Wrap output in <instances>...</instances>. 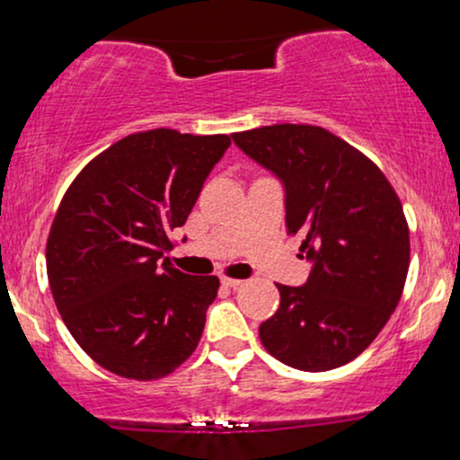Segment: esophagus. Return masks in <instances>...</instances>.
I'll use <instances>...</instances> for the list:
<instances>
[{"label": "esophagus", "mask_w": 460, "mask_h": 460, "mask_svg": "<svg viewBox=\"0 0 460 460\" xmlns=\"http://www.w3.org/2000/svg\"><path fill=\"white\" fill-rule=\"evenodd\" d=\"M223 281V285H226V288H237V285H242V279H231V277H223L220 279Z\"/></svg>", "instance_id": "obj_1"}]
</instances>
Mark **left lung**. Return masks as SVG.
<instances>
[{
    "instance_id": "1",
    "label": "left lung",
    "mask_w": 460,
    "mask_h": 460,
    "mask_svg": "<svg viewBox=\"0 0 460 460\" xmlns=\"http://www.w3.org/2000/svg\"><path fill=\"white\" fill-rule=\"evenodd\" d=\"M281 179L285 225L314 263L260 326L263 348L303 372L346 366L376 340L402 296L409 226L398 194L369 157L315 125H268L231 136Z\"/></svg>"
}]
</instances>
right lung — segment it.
<instances>
[{"label": "right lung", "instance_id": "right-lung-1", "mask_svg": "<svg viewBox=\"0 0 460 460\" xmlns=\"http://www.w3.org/2000/svg\"><path fill=\"white\" fill-rule=\"evenodd\" d=\"M225 134H131L73 179L47 237V277L66 329L93 361L134 381L171 374L197 350L218 277L164 257L229 149Z\"/></svg>", "mask_w": 460, "mask_h": 460}]
</instances>
